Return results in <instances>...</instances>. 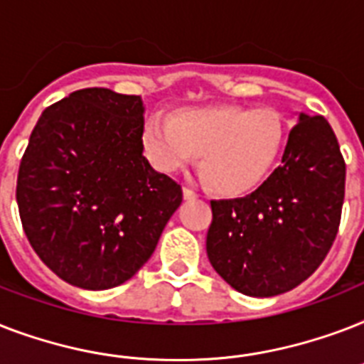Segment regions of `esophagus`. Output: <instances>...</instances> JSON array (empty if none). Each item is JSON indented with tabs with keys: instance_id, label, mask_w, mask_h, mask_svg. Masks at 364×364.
Masks as SVG:
<instances>
[{
	"instance_id": "obj_1",
	"label": "esophagus",
	"mask_w": 364,
	"mask_h": 364,
	"mask_svg": "<svg viewBox=\"0 0 364 364\" xmlns=\"http://www.w3.org/2000/svg\"><path fill=\"white\" fill-rule=\"evenodd\" d=\"M183 196H185V200H196V198H198V194L194 193L193 188H188V187L183 188Z\"/></svg>"
}]
</instances>
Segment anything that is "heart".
Returning a JSON list of instances; mask_svg holds the SVG:
<instances>
[{
    "label": "heart",
    "mask_w": 364,
    "mask_h": 364,
    "mask_svg": "<svg viewBox=\"0 0 364 364\" xmlns=\"http://www.w3.org/2000/svg\"><path fill=\"white\" fill-rule=\"evenodd\" d=\"M141 141L160 171H177L200 154L205 181L223 194L253 191L274 168L285 143L282 117L270 109L213 105L179 111L173 121L151 115Z\"/></svg>",
    "instance_id": "obj_1"
}]
</instances>
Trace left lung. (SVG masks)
I'll return each instance as SVG.
<instances>
[{
  "instance_id": "1",
  "label": "left lung",
  "mask_w": 364,
  "mask_h": 364,
  "mask_svg": "<svg viewBox=\"0 0 364 364\" xmlns=\"http://www.w3.org/2000/svg\"><path fill=\"white\" fill-rule=\"evenodd\" d=\"M346 162L323 115H300L282 164L255 193L211 200L208 259L247 296H276L319 268L338 234Z\"/></svg>"
}]
</instances>
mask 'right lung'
I'll return each instance as SVG.
<instances>
[{
  "mask_svg": "<svg viewBox=\"0 0 364 364\" xmlns=\"http://www.w3.org/2000/svg\"><path fill=\"white\" fill-rule=\"evenodd\" d=\"M139 96L82 88L43 111L20 160L16 202L39 259L64 282L102 291L153 255L181 185L143 156Z\"/></svg>",
  "mask_w": 364,
  "mask_h": 364,
  "instance_id": "obj_1",
  "label": "right lung"
}]
</instances>
